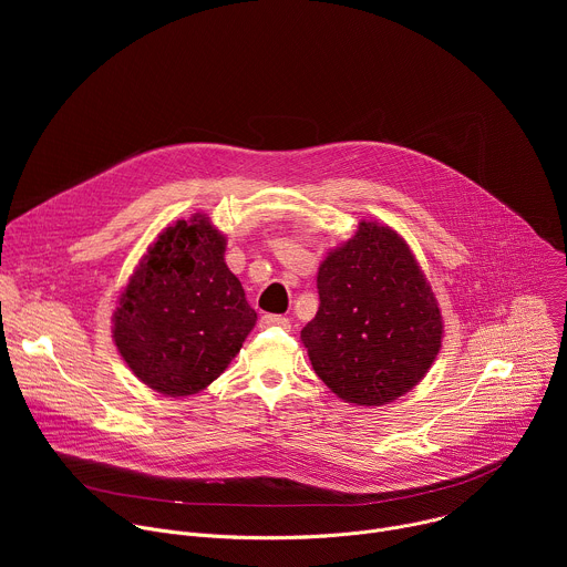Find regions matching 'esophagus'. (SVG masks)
Segmentation results:
<instances>
[{"mask_svg":"<svg viewBox=\"0 0 567 567\" xmlns=\"http://www.w3.org/2000/svg\"><path fill=\"white\" fill-rule=\"evenodd\" d=\"M260 328L267 330V328H282V330H289V318L280 316V313H265L260 318Z\"/></svg>","mask_w":567,"mask_h":567,"instance_id":"esophagus-1","label":"esophagus"}]
</instances>
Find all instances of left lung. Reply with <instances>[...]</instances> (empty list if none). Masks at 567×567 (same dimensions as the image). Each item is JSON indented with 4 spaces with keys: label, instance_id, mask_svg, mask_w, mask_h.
<instances>
[{
    "label": "left lung",
    "instance_id": "8db88e82",
    "mask_svg": "<svg viewBox=\"0 0 567 567\" xmlns=\"http://www.w3.org/2000/svg\"><path fill=\"white\" fill-rule=\"evenodd\" d=\"M318 311L300 332L316 374L357 406H383L422 381L442 346V313L409 245L361 221L322 260Z\"/></svg>",
    "mask_w": 567,
    "mask_h": 567
}]
</instances>
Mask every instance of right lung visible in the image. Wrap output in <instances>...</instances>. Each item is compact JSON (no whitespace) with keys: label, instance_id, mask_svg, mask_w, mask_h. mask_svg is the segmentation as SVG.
Masks as SVG:
<instances>
[{"label":"right lung","instance_id":"right-lung-1","mask_svg":"<svg viewBox=\"0 0 567 567\" xmlns=\"http://www.w3.org/2000/svg\"><path fill=\"white\" fill-rule=\"evenodd\" d=\"M208 217L168 226L147 249L114 311V341L152 390L188 396L213 383L256 326V309L224 262Z\"/></svg>","mask_w":567,"mask_h":567}]
</instances>
